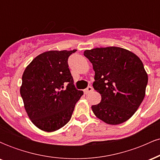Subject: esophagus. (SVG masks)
Here are the masks:
<instances>
[{"instance_id": "esophagus-1", "label": "esophagus", "mask_w": 160, "mask_h": 160, "mask_svg": "<svg viewBox=\"0 0 160 160\" xmlns=\"http://www.w3.org/2000/svg\"><path fill=\"white\" fill-rule=\"evenodd\" d=\"M92 90H93V88L92 87V86H88L86 89H84V93H85V94H88V93H89L90 92H92Z\"/></svg>"}]
</instances>
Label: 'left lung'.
<instances>
[{"instance_id": "left-lung-1", "label": "left lung", "mask_w": 160, "mask_h": 160, "mask_svg": "<svg viewBox=\"0 0 160 160\" xmlns=\"http://www.w3.org/2000/svg\"><path fill=\"white\" fill-rule=\"evenodd\" d=\"M92 64V86L102 101L92 106L94 114L110 125L126 122L135 113L145 96L148 77L135 53L117 47L85 50Z\"/></svg>"}]
</instances>
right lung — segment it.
Masks as SVG:
<instances>
[{"instance_id": "obj_1", "label": "right lung", "mask_w": 160, "mask_h": 160, "mask_svg": "<svg viewBox=\"0 0 160 160\" xmlns=\"http://www.w3.org/2000/svg\"><path fill=\"white\" fill-rule=\"evenodd\" d=\"M74 50H51L34 58L24 71L20 94L28 116L40 129L54 132L71 120L83 92L78 90L68 59Z\"/></svg>"}]
</instances>
